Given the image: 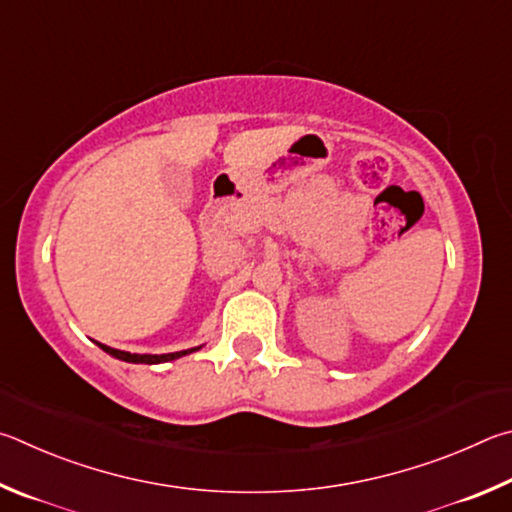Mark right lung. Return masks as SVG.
I'll return each mask as SVG.
<instances>
[{"label": "right lung", "instance_id": "obj_1", "mask_svg": "<svg viewBox=\"0 0 512 512\" xmlns=\"http://www.w3.org/2000/svg\"><path fill=\"white\" fill-rule=\"evenodd\" d=\"M98 344V342H96ZM103 348L107 355L116 357V360L121 362H130V364H161V362H173L179 360V357H184L188 353H195L200 351L202 346H195V348H188V351H177V353H164V355H139V353H128V351H116V348H110L105 344H98Z\"/></svg>", "mask_w": 512, "mask_h": 512}]
</instances>
